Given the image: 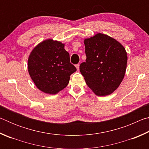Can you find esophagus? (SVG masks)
<instances>
[{
    "label": "esophagus",
    "instance_id": "esophagus-1",
    "mask_svg": "<svg viewBox=\"0 0 149 149\" xmlns=\"http://www.w3.org/2000/svg\"><path fill=\"white\" fill-rule=\"evenodd\" d=\"M75 68H76V69H77V70L78 71V70H79V64H78L75 65Z\"/></svg>",
    "mask_w": 149,
    "mask_h": 149
}]
</instances>
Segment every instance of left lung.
<instances>
[{
	"instance_id": "8db88e82",
	"label": "left lung",
	"mask_w": 149,
	"mask_h": 149,
	"mask_svg": "<svg viewBox=\"0 0 149 149\" xmlns=\"http://www.w3.org/2000/svg\"><path fill=\"white\" fill-rule=\"evenodd\" d=\"M87 58L79 65L87 85L98 96L110 95L125 75L127 56L125 48L107 35L97 33L84 40Z\"/></svg>"
}]
</instances>
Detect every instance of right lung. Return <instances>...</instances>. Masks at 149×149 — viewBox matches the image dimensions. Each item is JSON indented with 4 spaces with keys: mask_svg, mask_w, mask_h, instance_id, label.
<instances>
[{
    "mask_svg": "<svg viewBox=\"0 0 149 149\" xmlns=\"http://www.w3.org/2000/svg\"><path fill=\"white\" fill-rule=\"evenodd\" d=\"M28 71L37 87L54 95L67 86L77 69L61 42L47 39L34 48L28 58Z\"/></svg>",
    "mask_w": 149,
    "mask_h": 149,
    "instance_id": "right-lung-1",
    "label": "right lung"
}]
</instances>
